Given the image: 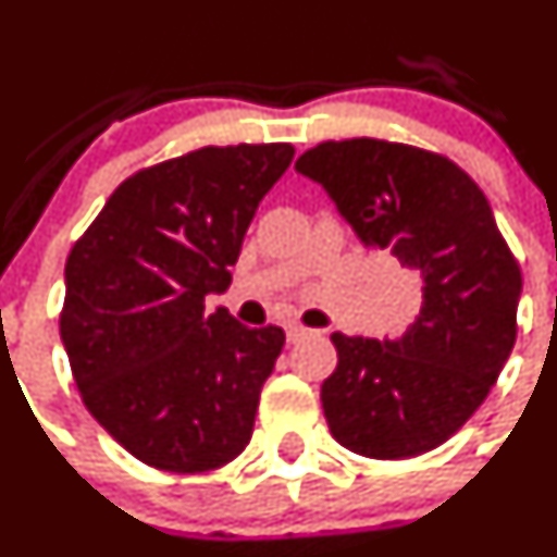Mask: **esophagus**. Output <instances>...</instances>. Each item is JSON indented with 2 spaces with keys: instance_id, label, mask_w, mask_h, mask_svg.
Here are the masks:
<instances>
[{
  "instance_id": "obj_1",
  "label": "esophagus",
  "mask_w": 557,
  "mask_h": 557,
  "mask_svg": "<svg viewBox=\"0 0 557 557\" xmlns=\"http://www.w3.org/2000/svg\"><path fill=\"white\" fill-rule=\"evenodd\" d=\"M308 334H313V329H305L300 324H289V326H286V343L297 345L300 339L308 337Z\"/></svg>"
}]
</instances>
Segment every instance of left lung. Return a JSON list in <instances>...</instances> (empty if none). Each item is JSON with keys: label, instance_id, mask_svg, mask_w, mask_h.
<instances>
[{"label": "left lung", "instance_id": "obj_1", "mask_svg": "<svg viewBox=\"0 0 557 557\" xmlns=\"http://www.w3.org/2000/svg\"><path fill=\"white\" fill-rule=\"evenodd\" d=\"M295 170L326 190L363 247L422 281L420 313L398 339L332 334L329 430L361 457H420L475 414L510 358L516 257L483 190L441 153L352 137L310 148Z\"/></svg>", "mask_w": 557, "mask_h": 557}]
</instances>
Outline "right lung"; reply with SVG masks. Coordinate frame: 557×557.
Wrapping results in <instances>:
<instances>
[{
  "label": "right lung",
  "mask_w": 557,
  "mask_h": 557,
  "mask_svg": "<svg viewBox=\"0 0 557 557\" xmlns=\"http://www.w3.org/2000/svg\"><path fill=\"white\" fill-rule=\"evenodd\" d=\"M289 143L207 146L127 177L65 260L61 339L82 400L116 444L166 472L228 465L252 438L284 332L207 295L231 265Z\"/></svg>",
  "instance_id": "right-lung-1"
}]
</instances>
